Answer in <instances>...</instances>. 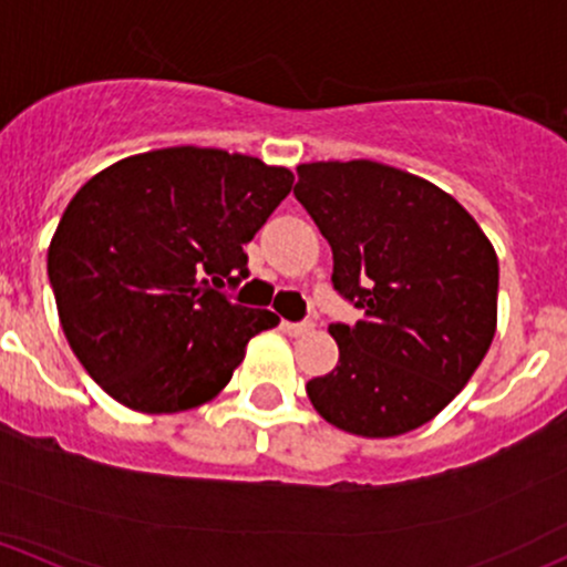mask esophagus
<instances>
[{"label": "esophagus", "instance_id": "obj_1", "mask_svg": "<svg viewBox=\"0 0 567 567\" xmlns=\"http://www.w3.org/2000/svg\"><path fill=\"white\" fill-rule=\"evenodd\" d=\"M282 329L290 333V337H303V333H309L315 329L312 320H301V323H282Z\"/></svg>", "mask_w": 567, "mask_h": 567}]
</instances>
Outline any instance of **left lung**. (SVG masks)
Wrapping results in <instances>:
<instances>
[{"instance_id":"left-lung-1","label":"left lung","mask_w":567,"mask_h":567,"mask_svg":"<svg viewBox=\"0 0 567 567\" xmlns=\"http://www.w3.org/2000/svg\"><path fill=\"white\" fill-rule=\"evenodd\" d=\"M296 174V200L331 247L333 290L363 312L329 326L339 363L307 383L315 410L361 437L424 426L494 339V247L449 193L391 165L309 163Z\"/></svg>"}]
</instances>
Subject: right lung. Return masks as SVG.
<instances>
[{
    "instance_id": "add662e5",
    "label": "right lung",
    "mask_w": 567,
    "mask_h": 567,
    "mask_svg": "<svg viewBox=\"0 0 567 567\" xmlns=\"http://www.w3.org/2000/svg\"><path fill=\"white\" fill-rule=\"evenodd\" d=\"M293 174L223 148L127 157L75 193L48 247L70 348L124 408L178 413L217 396L268 309L223 288L249 277L244 244L288 198Z\"/></svg>"
}]
</instances>
